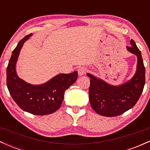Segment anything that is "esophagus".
<instances>
[{
  "mask_svg": "<svg viewBox=\"0 0 150 150\" xmlns=\"http://www.w3.org/2000/svg\"><path fill=\"white\" fill-rule=\"evenodd\" d=\"M77 72H78V75L80 76H82V75H85L87 73V68H85V67H81V68H79L77 69Z\"/></svg>",
  "mask_w": 150,
  "mask_h": 150,
  "instance_id": "34e87169",
  "label": "esophagus"
}]
</instances>
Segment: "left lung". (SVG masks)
<instances>
[{"mask_svg": "<svg viewBox=\"0 0 150 150\" xmlns=\"http://www.w3.org/2000/svg\"><path fill=\"white\" fill-rule=\"evenodd\" d=\"M130 44L127 49L137 56V64L135 75L130 81L120 86H112L87 73L90 77L89 102L98 114L107 117L123 114L135 106L143 91L145 68L141 51L132 39Z\"/></svg>", "mask_w": 150, "mask_h": 150, "instance_id": "obj_1", "label": "left lung"}]
</instances>
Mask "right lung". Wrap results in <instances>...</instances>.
I'll use <instances>...</instances> for the list:
<instances>
[{"instance_id":"1","label":"right lung","mask_w":150,"mask_h":150,"mask_svg":"<svg viewBox=\"0 0 150 150\" xmlns=\"http://www.w3.org/2000/svg\"><path fill=\"white\" fill-rule=\"evenodd\" d=\"M28 34L18 43L13 50L7 67V87L13 100L23 111L34 115L51 114L61 107L64 93L77 79V72L60 74L40 85H32L19 78L15 65L24 43L30 38Z\"/></svg>"}]
</instances>
